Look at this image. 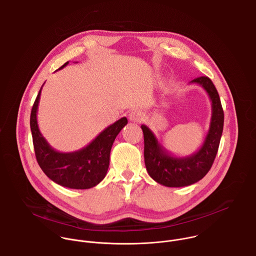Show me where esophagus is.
I'll return each instance as SVG.
<instances>
[{
	"label": "esophagus",
	"instance_id": "esophagus-1",
	"mask_svg": "<svg viewBox=\"0 0 256 256\" xmlns=\"http://www.w3.org/2000/svg\"><path fill=\"white\" fill-rule=\"evenodd\" d=\"M144 114L142 110H138V109H134V110L130 112L128 114V118L132 122H140L144 118Z\"/></svg>",
	"mask_w": 256,
	"mask_h": 256
}]
</instances>
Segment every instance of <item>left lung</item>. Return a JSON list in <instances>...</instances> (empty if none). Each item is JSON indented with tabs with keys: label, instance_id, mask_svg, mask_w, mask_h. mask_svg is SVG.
Here are the masks:
<instances>
[{
	"label": "left lung",
	"instance_id": "1",
	"mask_svg": "<svg viewBox=\"0 0 256 256\" xmlns=\"http://www.w3.org/2000/svg\"><path fill=\"white\" fill-rule=\"evenodd\" d=\"M190 84L202 86L212 101L208 132L196 153L184 157L175 156L165 149L147 126H140L144 132L146 168L156 182L167 188L188 186L204 178L214 163L223 132L224 112L220 96L210 79L200 77Z\"/></svg>",
	"mask_w": 256,
	"mask_h": 256
}]
</instances>
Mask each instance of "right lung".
Segmentation results:
<instances>
[{"instance_id":"add662e5","label":"right lung","mask_w":256,"mask_h":256,"mask_svg":"<svg viewBox=\"0 0 256 256\" xmlns=\"http://www.w3.org/2000/svg\"><path fill=\"white\" fill-rule=\"evenodd\" d=\"M68 64V62L58 70L64 68ZM42 89V87L35 99L30 116L36 160L46 175L62 186L72 190H88L96 186L107 173L112 147L116 136L128 124L126 118H122L104 128L86 147L75 152H58L48 142L38 128V110Z\"/></svg>"}]
</instances>
